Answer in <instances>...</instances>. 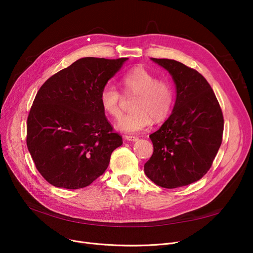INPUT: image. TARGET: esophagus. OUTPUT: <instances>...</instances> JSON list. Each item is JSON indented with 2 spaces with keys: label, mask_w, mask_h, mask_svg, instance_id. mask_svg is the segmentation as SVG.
Listing matches in <instances>:
<instances>
[{
  "label": "esophagus",
  "mask_w": 253,
  "mask_h": 253,
  "mask_svg": "<svg viewBox=\"0 0 253 253\" xmlns=\"http://www.w3.org/2000/svg\"><path fill=\"white\" fill-rule=\"evenodd\" d=\"M125 139H127L129 141H136L138 139V137L137 136H132V135H126Z\"/></svg>",
  "instance_id": "34e87169"
}]
</instances>
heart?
<instances>
[{
    "label": "heart",
    "mask_w": 253,
    "mask_h": 253,
    "mask_svg": "<svg viewBox=\"0 0 253 253\" xmlns=\"http://www.w3.org/2000/svg\"><path fill=\"white\" fill-rule=\"evenodd\" d=\"M123 91L126 96L136 95L132 110L118 123V128L128 133H137L147 129L153 122L164 121L173 109L175 93L173 86L165 80L158 78L142 66L128 71L122 78ZM123 95L113 83H105L99 92V102L102 110L112 118L121 117L120 103Z\"/></svg>",
    "instance_id": "b5f03b06"
}]
</instances>
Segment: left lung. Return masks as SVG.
<instances>
[{
	"instance_id": "1",
	"label": "left lung",
	"mask_w": 253,
	"mask_h": 253,
	"mask_svg": "<svg viewBox=\"0 0 253 253\" xmlns=\"http://www.w3.org/2000/svg\"><path fill=\"white\" fill-rule=\"evenodd\" d=\"M166 69L176 85L173 113L150 135L154 152L144 173L154 183L175 189L201 179L219 150L223 116L207 80L183 63L152 58Z\"/></svg>"
}]
</instances>
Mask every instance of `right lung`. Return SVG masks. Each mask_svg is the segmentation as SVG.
I'll return each mask as SVG.
<instances>
[{
	"label": "right lung",
	"instance_id": "add662e5",
	"mask_svg": "<svg viewBox=\"0 0 253 253\" xmlns=\"http://www.w3.org/2000/svg\"><path fill=\"white\" fill-rule=\"evenodd\" d=\"M128 58L84 57L39 89L26 124V145L50 184L76 190L103 174L122 145L99 102L101 87Z\"/></svg>",
	"mask_w": 253,
	"mask_h": 253
}]
</instances>
